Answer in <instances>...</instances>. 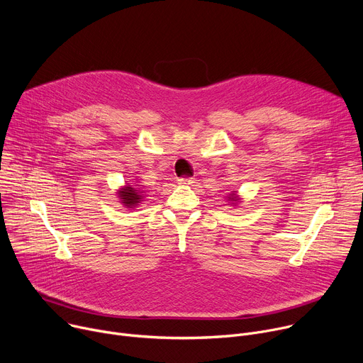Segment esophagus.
<instances>
[{
	"label": "esophagus",
	"instance_id": "obj_1",
	"mask_svg": "<svg viewBox=\"0 0 363 363\" xmlns=\"http://www.w3.org/2000/svg\"><path fill=\"white\" fill-rule=\"evenodd\" d=\"M177 181H178V184H179V185H191V184L194 182V179H192V178H189V177H185V178H184V177H181V178H178Z\"/></svg>",
	"mask_w": 363,
	"mask_h": 363
}]
</instances>
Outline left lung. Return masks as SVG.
Returning a JSON list of instances; mask_svg holds the SVG:
<instances>
[{"instance_id":"8db88e82","label":"left lung","mask_w":363,"mask_h":363,"mask_svg":"<svg viewBox=\"0 0 363 363\" xmlns=\"http://www.w3.org/2000/svg\"><path fill=\"white\" fill-rule=\"evenodd\" d=\"M228 201H231L233 203H235V202H237V196H235V192H234V191L230 194V196H228Z\"/></svg>"}]
</instances>
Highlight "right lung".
I'll use <instances>...</instances> for the list:
<instances>
[{
	"label": "right lung",
	"instance_id": "obj_1",
	"mask_svg": "<svg viewBox=\"0 0 363 363\" xmlns=\"http://www.w3.org/2000/svg\"><path fill=\"white\" fill-rule=\"evenodd\" d=\"M143 191L135 185H128L125 188H122V191H119V198L121 201L123 202L125 206H128V208H132V206L138 205L140 201H142V194Z\"/></svg>",
	"mask_w": 363,
	"mask_h": 363
}]
</instances>
